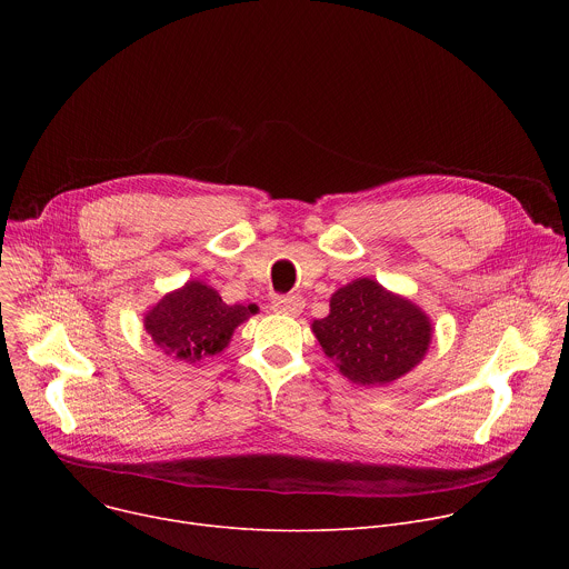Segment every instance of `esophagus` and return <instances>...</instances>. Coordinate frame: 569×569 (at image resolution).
Listing matches in <instances>:
<instances>
[{
    "label": "esophagus",
    "mask_w": 569,
    "mask_h": 569,
    "mask_svg": "<svg viewBox=\"0 0 569 569\" xmlns=\"http://www.w3.org/2000/svg\"><path fill=\"white\" fill-rule=\"evenodd\" d=\"M272 310L279 315H299L303 310V297H299V295L277 297L272 301Z\"/></svg>",
    "instance_id": "34e87169"
}]
</instances>
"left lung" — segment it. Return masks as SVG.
I'll use <instances>...</instances> for the list:
<instances>
[{"instance_id":"obj_1","label":"left lung","mask_w":569,"mask_h":569,"mask_svg":"<svg viewBox=\"0 0 569 569\" xmlns=\"http://www.w3.org/2000/svg\"><path fill=\"white\" fill-rule=\"evenodd\" d=\"M331 312L310 329L340 373L360 387L389 385L428 353L432 319L412 299L360 277L331 295Z\"/></svg>"}]
</instances>
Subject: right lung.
Listing matches in <instances>:
<instances>
[{
	"label": "right lung",
	"mask_w": 569,
	"mask_h": 569,
	"mask_svg": "<svg viewBox=\"0 0 569 569\" xmlns=\"http://www.w3.org/2000/svg\"><path fill=\"white\" fill-rule=\"evenodd\" d=\"M257 310L254 303H224L216 288L191 279L146 310L143 329L161 353L198 365L224 351L233 331Z\"/></svg>",
	"instance_id": "1"
}]
</instances>
